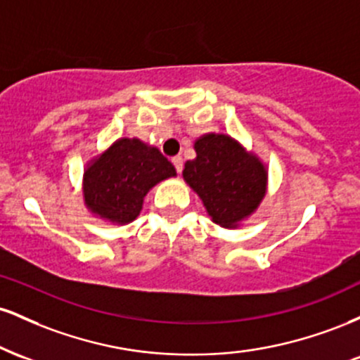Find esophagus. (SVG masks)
<instances>
[{
    "label": "esophagus",
    "instance_id": "1",
    "mask_svg": "<svg viewBox=\"0 0 360 360\" xmlns=\"http://www.w3.org/2000/svg\"><path fill=\"white\" fill-rule=\"evenodd\" d=\"M172 164H174V167H176L177 172L183 171V157H181V155L172 157Z\"/></svg>",
    "mask_w": 360,
    "mask_h": 360
}]
</instances>
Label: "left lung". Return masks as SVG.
I'll list each match as a JSON object with an SVG mask.
<instances>
[{"mask_svg": "<svg viewBox=\"0 0 360 360\" xmlns=\"http://www.w3.org/2000/svg\"><path fill=\"white\" fill-rule=\"evenodd\" d=\"M194 150L196 159L184 164V181L201 198L217 225L235 229L266 196V166L223 134L203 135L194 142Z\"/></svg>", "mask_w": 360, "mask_h": 360, "instance_id": "left-lung-1", "label": "left lung"}]
</instances>
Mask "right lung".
I'll list each match as a JSON object with an SVG mask.
<instances>
[{
	"label": "right lung",
	"mask_w": 360,
	"mask_h": 360,
	"mask_svg": "<svg viewBox=\"0 0 360 360\" xmlns=\"http://www.w3.org/2000/svg\"><path fill=\"white\" fill-rule=\"evenodd\" d=\"M176 169L139 139H118L88 164L82 177V196L91 213L118 225L134 221L142 212L143 198Z\"/></svg>",
	"instance_id": "add662e5"
}]
</instances>
